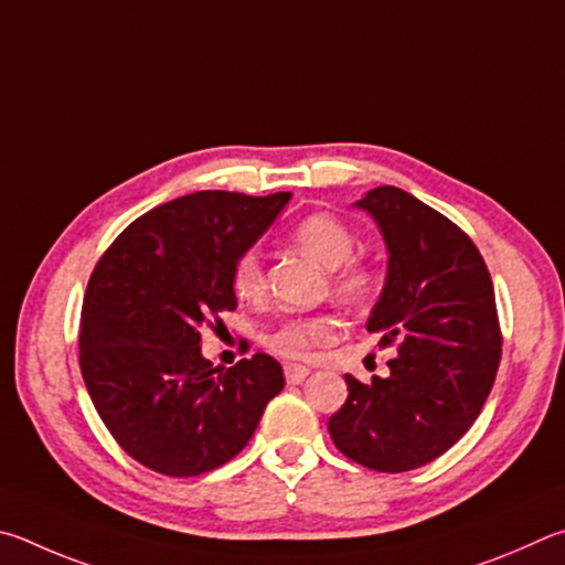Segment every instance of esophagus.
Masks as SVG:
<instances>
[{
  "label": "esophagus",
  "mask_w": 565,
  "mask_h": 565,
  "mask_svg": "<svg viewBox=\"0 0 565 565\" xmlns=\"http://www.w3.org/2000/svg\"><path fill=\"white\" fill-rule=\"evenodd\" d=\"M310 370L302 367V364H288L285 367V380H288V384H302L305 380H308Z\"/></svg>",
  "instance_id": "esophagus-1"
}]
</instances>
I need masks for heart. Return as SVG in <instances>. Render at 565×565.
I'll use <instances>...</instances> for the list:
<instances>
[{"label": "heart", "mask_w": 565, "mask_h": 565, "mask_svg": "<svg viewBox=\"0 0 565 565\" xmlns=\"http://www.w3.org/2000/svg\"><path fill=\"white\" fill-rule=\"evenodd\" d=\"M292 241L300 250L308 253L315 263L328 270H334V290L344 298H358L367 292L372 282V270L360 260H352L354 253V233L340 217L330 213H315L295 225ZM233 290L241 300H257L265 290V273L257 250H245L237 255L233 265ZM340 332V322L324 315L312 318H290L277 324L267 334L265 344L282 358L300 360L318 348V344L332 340Z\"/></svg>", "instance_id": "heart-1"}]
</instances>
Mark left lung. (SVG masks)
<instances>
[{
    "label": "left lung",
    "mask_w": 565,
    "mask_h": 565,
    "mask_svg": "<svg viewBox=\"0 0 565 565\" xmlns=\"http://www.w3.org/2000/svg\"><path fill=\"white\" fill-rule=\"evenodd\" d=\"M352 205L377 223L390 255L367 332L399 350L390 377L344 374L348 402L328 429L348 459L399 473L441 457L477 422L501 360L497 302L481 253L449 217L394 185Z\"/></svg>",
    "instance_id": "left-lung-1"
}]
</instances>
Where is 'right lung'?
Masks as SVG:
<instances>
[{
	"label": "right lung",
	"mask_w": 565,
	"mask_h": 565,
	"mask_svg": "<svg viewBox=\"0 0 565 565\" xmlns=\"http://www.w3.org/2000/svg\"><path fill=\"white\" fill-rule=\"evenodd\" d=\"M198 191L138 217L94 267L84 295L82 374L98 417L138 463L198 477L231 461L285 387L270 354L213 367L203 324L235 310L233 265L290 201Z\"/></svg>",
	"instance_id": "right-lung-1"
}]
</instances>
